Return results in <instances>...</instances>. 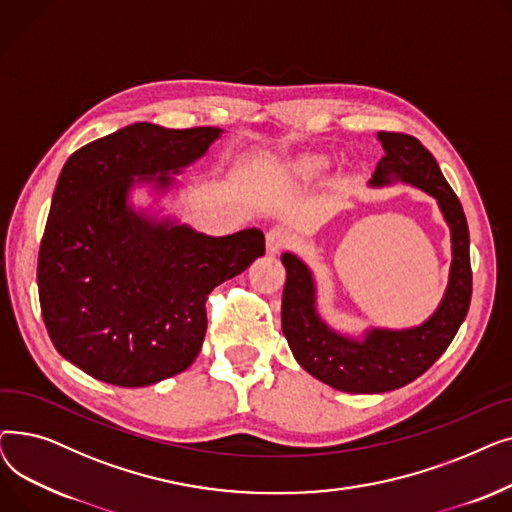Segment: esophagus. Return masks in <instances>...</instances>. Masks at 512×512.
<instances>
[{
  "instance_id": "34e87169",
  "label": "esophagus",
  "mask_w": 512,
  "mask_h": 512,
  "mask_svg": "<svg viewBox=\"0 0 512 512\" xmlns=\"http://www.w3.org/2000/svg\"><path fill=\"white\" fill-rule=\"evenodd\" d=\"M292 242V234L288 228L284 226H274L272 230H267L265 234V247H267V253H278L282 251L284 247H288Z\"/></svg>"
}]
</instances>
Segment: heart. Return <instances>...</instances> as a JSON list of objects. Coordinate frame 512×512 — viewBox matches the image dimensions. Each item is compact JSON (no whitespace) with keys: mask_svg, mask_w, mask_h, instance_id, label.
<instances>
[{"mask_svg":"<svg viewBox=\"0 0 512 512\" xmlns=\"http://www.w3.org/2000/svg\"><path fill=\"white\" fill-rule=\"evenodd\" d=\"M330 166V159L317 153H303L294 157L286 166V176L290 180H313Z\"/></svg>","mask_w":512,"mask_h":512,"instance_id":"b5f03b06","label":"heart"}]
</instances>
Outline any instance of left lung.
I'll list each match as a JSON object with an SVG mask.
<instances>
[{"label": "left lung", "instance_id": "1", "mask_svg": "<svg viewBox=\"0 0 512 512\" xmlns=\"http://www.w3.org/2000/svg\"><path fill=\"white\" fill-rule=\"evenodd\" d=\"M378 141L386 155L367 184L382 188L405 182L432 195L450 228L452 261L444 297L423 324L405 330L369 328L361 338H353L321 319L309 265L290 251L282 253L286 267L282 332L290 351L313 378L351 394L390 392L411 384L432 367L465 321L473 286L467 218L438 161L411 134L378 132Z\"/></svg>", "mask_w": 512, "mask_h": 512}]
</instances>
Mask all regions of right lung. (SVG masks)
<instances>
[{
    "instance_id": "obj_1",
    "label": "right lung",
    "mask_w": 512,
    "mask_h": 512,
    "mask_svg": "<svg viewBox=\"0 0 512 512\" xmlns=\"http://www.w3.org/2000/svg\"><path fill=\"white\" fill-rule=\"evenodd\" d=\"M222 132L137 122L64 164L39 249V303L56 351L91 378L141 388L191 367L207 294L265 253L257 228L207 236L130 203L137 186L172 191Z\"/></svg>"
}]
</instances>
